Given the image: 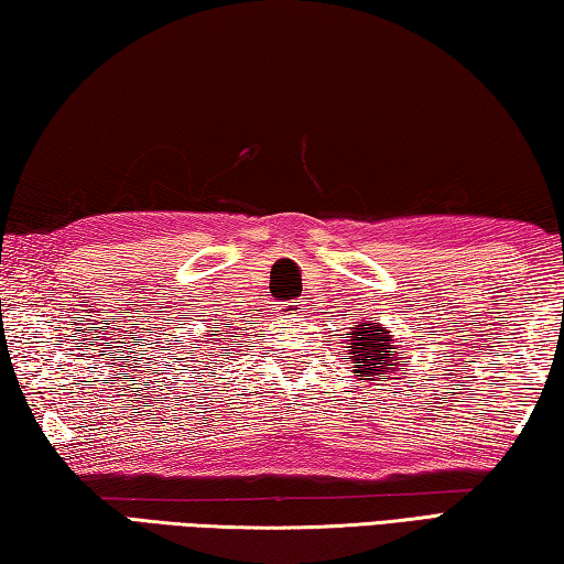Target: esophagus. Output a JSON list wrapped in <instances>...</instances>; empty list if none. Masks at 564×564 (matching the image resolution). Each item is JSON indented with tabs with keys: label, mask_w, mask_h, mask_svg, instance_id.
Returning <instances> with one entry per match:
<instances>
[{
	"label": "esophagus",
	"mask_w": 564,
	"mask_h": 564,
	"mask_svg": "<svg viewBox=\"0 0 564 564\" xmlns=\"http://www.w3.org/2000/svg\"><path fill=\"white\" fill-rule=\"evenodd\" d=\"M301 308L303 305L299 303V301H285V303H281V316H295V313H301Z\"/></svg>",
	"instance_id": "34e87169"
}]
</instances>
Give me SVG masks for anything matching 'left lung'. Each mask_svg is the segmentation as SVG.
Here are the masks:
<instances>
[{"mask_svg": "<svg viewBox=\"0 0 564 564\" xmlns=\"http://www.w3.org/2000/svg\"><path fill=\"white\" fill-rule=\"evenodd\" d=\"M348 348L350 360L356 362V373H360V380H376L386 378L398 370V366H405V358H398L400 352L393 346L390 330H383L373 323L358 326L348 333Z\"/></svg>", "mask_w": 564, "mask_h": 564, "instance_id": "obj_1", "label": "left lung"}]
</instances>
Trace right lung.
Wrapping results in <instances>:
<instances>
[{
    "mask_svg": "<svg viewBox=\"0 0 564 564\" xmlns=\"http://www.w3.org/2000/svg\"><path fill=\"white\" fill-rule=\"evenodd\" d=\"M212 336H218V333H212ZM234 338H238V336H234ZM216 338H208V343H214ZM224 343V340H221ZM231 343H238V340H231ZM231 343H228V346H231ZM238 346H241V343H238ZM214 348V346H212Z\"/></svg>",
    "mask_w": 564,
    "mask_h": 564,
    "instance_id": "obj_1",
    "label": "right lung"
}]
</instances>
